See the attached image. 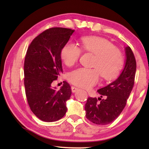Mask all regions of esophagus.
I'll list each match as a JSON object with an SVG mask.
<instances>
[{
  "instance_id": "esophagus-1",
  "label": "esophagus",
  "mask_w": 149,
  "mask_h": 149,
  "mask_svg": "<svg viewBox=\"0 0 149 149\" xmlns=\"http://www.w3.org/2000/svg\"><path fill=\"white\" fill-rule=\"evenodd\" d=\"M71 89H72V91L73 93H75L78 89H78V88L75 87H74V86H72V87H71Z\"/></svg>"
}]
</instances>
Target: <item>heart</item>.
<instances>
[{
  "label": "heart",
  "instance_id": "1",
  "mask_svg": "<svg viewBox=\"0 0 149 149\" xmlns=\"http://www.w3.org/2000/svg\"><path fill=\"white\" fill-rule=\"evenodd\" d=\"M81 47L85 52L95 54L92 66L96 68H80L69 74L70 81L83 88H89L99 81L100 74L104 79H112L122 69L123 60L122 54L108 40L98 37H85L81 39ZM81 53L79 47L68 43L61 51V58L68 66H72L78 60Z\"/></svg>",
  "mask_w": 149,
  "mask_h": 149
}]
</instances>
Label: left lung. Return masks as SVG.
<instances>
[{"mask_svg":"<svg viewBox=\"0 0 149 149\" xmlns=\"http://www.w3.org/2000/svg\"><path fill=\"white\" fill-rule=\"evenodd\" d=\"M125 62L120 75L114 81L101 88L97 92L106 99L89 97L85 104V116L98 125H107L119 116L125 107L127 99L134 85L136 61L129 46L125 47ZM101 100L97 102V100Z\"/></svg>","mask_w":149,"mask_h":149,"instance_id":"1","label":"left lung"}]
</instances>
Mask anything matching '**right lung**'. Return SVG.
Listing matches in <instances>:
<instances>
[{
    "label": "right lung",
    "mask_w": 149,
    "mask_h": 149,
    "mask_svg": "<svg viewBox=\"0 0 149 149\" xmlns=\"http://www.w3.org/2000/svg\"><path fill=\"white\" fill-rule=\"evenodd\" d=\"M75 30L52 27L33 40L24 62V85L27 102L33 113L44 122L57 121L67 111L66 101L71 87L63 81L57 91L52 83L62 73L61 51Z\"/></svg>",
    "instance_id": "1"
}]
</instances>
